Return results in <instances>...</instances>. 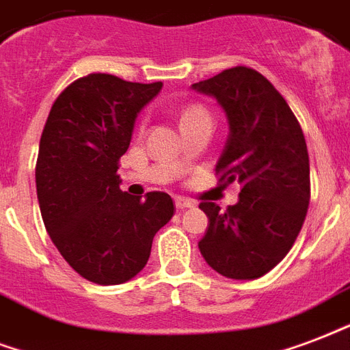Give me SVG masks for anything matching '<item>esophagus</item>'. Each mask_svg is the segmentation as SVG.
<instances>
[{"label":"esophagus","instance_id":"obj_1","mask_svg":"<svg viewBox=\"0 0 350 350\" xmlns=\"http://www.w3.org/2000/svg\"><path fill=\"white\" fill-rule=\"evenodd\" d=\"M174 205L176 209H189V207H194V202L193 200H187V198H181V196H176L174 198Z\"/></svg>","mask_w":350,"mask_h":350}]
</instances>
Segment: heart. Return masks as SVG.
<instances>
[{
  "mask_svg": "<svg viewBox=\"0 0 350 350\" xmlns=\"http://www.w3.org/2000/svg\"><path fill=\"white\" fill-rule=\"evenodd\" d=\"M198 117H207V111L204 108H200V106H191V108H187L181 113V122L191 121V119H198Z\"/></svg>",
  "mask_w": 350,
  "mask_h": 350,
  "instance_id": "heart-1",
  "label": "heart"
}]
</instances>
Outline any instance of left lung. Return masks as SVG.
I'll return each instance as SVG.
<instances>
[{
    "label": "left lung",
    "instance_id": "obj_1",
    "mask_svg": "<svg viewBox=\"0 0 350 350\" xmlns=\"http://www.w3.org/2000/svg\"><path fill=\"white\" fill-rule=\"evenodd\" d=\"M226 113L229 135L218 157L224 183H240L239 202L220 211L202 202L209 224L200 253L220 275L252 281L286 257L310 202L305 135L286 100L255 69L237 66L193 84Z\"/></svg>",
    "mask_w": 350,
    "mask_h": 350
}]
</instances>
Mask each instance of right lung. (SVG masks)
<instances>
[{
  "mask_svg": "<svg viewBox=\"0 0 350 350\" xmlns=\"http://www.w3.org/2000/svg\"><path fill=\"white\" fill-rule=\"evenodd\" d=\"M161 88L88 75L58 95L42 132L36 194L45 229L69 266L95 284L137 275L154 234L174 215L169 194L132 196L117 176L137 113Z\"/></svg>",
  "mask_w": 350,
  "mask_h": 350,
  "instance_id": "1",
  "label": "right lung"
}]
</instances>
